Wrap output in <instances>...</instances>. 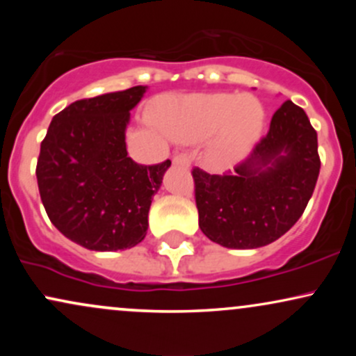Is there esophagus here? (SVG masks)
Returning a JSON list of instances; mask_svg holds the SVG:
<instances>
[{
  "instance_id": "34e87169",
  "label": "esophagus",
  "mask_w": 356,
  "mask_h": 356,
  "mask_svg": "<svg viewBox=\"0 0 356 356\" xmlns=\"http://www.w3.org/2000/svg\"><path fill=\"white\" fill-rule=\"evenodd\" d=\"M191 162H192L191 155H189V154H186V152L175 154V155H174V159H172V164H174V165L186 167V169H187V167L191 165Z\"/></svg>"
}]
</instances>
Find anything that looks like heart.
Returning <instances> with one entry per match:
<instances>
[{"label": "heart", "mask_w": 356, "mask_h": 356, "mask_svg": "<svg viewBox=\"0 0 356 356\" xmlns=\"http://www.w3.org/2000/svg\"><path fill=\"white\" fill-rule=\"evenodd\" d=\"M154 118L179 144L213 137L207 161L218 170L239 165L254 149L264 125V110L254 97L238 93H194L164 99Z\"/></svg>", "instance_id": "b5f03b06"}]
</instances>
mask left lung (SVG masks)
<instances>
[{
	"instance_id": "obj_1",
	"label": "left lung",
	"mask_w": 356,
	"mask_h": 356,
	"mask_svg": "<svg viewBox=\"0 0 356 356\" xmlns=\"http://www.w3.org/2000/svg\"><path fill=\"white\" fill-rule=\"evenodd\" d=\"M316 130L303 108L286 100L266 137L232 175L192 170L199 227L212 243L256 249L296 224L320 174Z\"/></svg>"
}]
</instances>
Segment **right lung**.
Here are the masks:
<instances>
[{"mask_svg": "<svg viewBox=\"0 0 356 356\" xmlns=\"http://www.w3.org/2000/svg\"><path fill=\"white\" fill-rule=\"evenodd\" d=\"M147 87L76 100L53 117L40 149L36 179L53 226L92 251L142 243L149 209L170 161L136 164L127 154L130 110Z\"/></svg>", "mask_w": 356, "mask_h": 356, "instance_id": "obj_1", "label": "right lung"}]
</instances>
